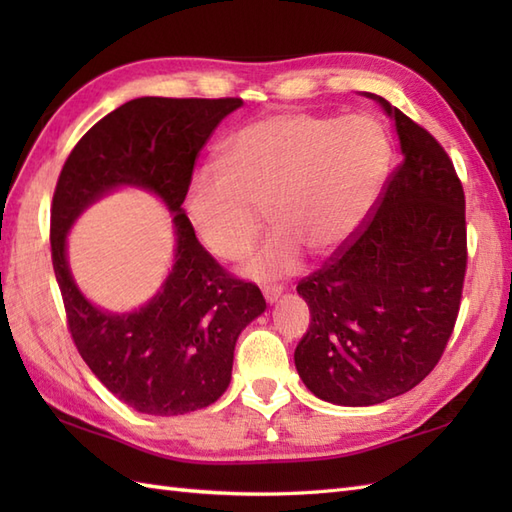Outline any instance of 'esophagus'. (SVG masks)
<instances>
[{
  "mask_svg": "<svg viewBox=\"0 0 512 512\" xmlns=\"http://www.w3.org/2000/svg\"><path fill=\"white\" fill-rule=\"evenodd\" d=\"M264 297H266L268 303H275V301L281 297V288H277V286H273V288L266 286V288H264Z\"/></svg>",
  "mask_w": 512,
  "mask_h": 512,
  "instance_id": "34e87169",
  "label": "esophagus"
}]
</instances>
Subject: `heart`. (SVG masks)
Masks as SVG:
<instances>
[{
  "label": "heart",
  "mask_w": 512,
  "mask_h": 512,
  "mask_svg": "<svg viewBox=\"0 0 512 512\" xmlns=\"http://www.w3.org/2000/svg\"><path fill=\"white\" fill-rule=\"evenodd\" d=\"M391 169L389 136L374 118L275 112L239 127L222 160L193 171L187 215L200 242L233 262L268 220L275 233L244 264L273 281L297 273L303 255L328 259L361 231Z\"/></svg>",
  "instance_id": "obj_1"
}]
</instances>
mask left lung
Wrapping results in <instances>:
<instances>
[{
	"label": "left lung",
	"instance_id": "8db88e82",
	"mask_svg": "<svg viewBox=\"0 0 512 512\" xmlns=\"http://www.w3.org/2000/svg\"><path fill=\"white\" fill-rule=\"evenodd\" d=\"M402 160L352 242L299 295L310 328L295 350L303 383L321 400L378 405L416 387L447 347L466 275L464 189L447 151L383 96Z\"/></svg>",
	"mask_w": 512,
	"mask_h": 512
}]
</instances>
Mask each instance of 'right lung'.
<instances>
[{"mask_svg":"<svg viewBox=\"0 0 512 512\" xmlns=\"http://www.w3.org/2000/svg\"><path fill=\"white\" fill-rule=\"evenodd\" d=\"M242 103L162 96L129 101L74 145L54 189L52 268L72 341L94 376L140 413L180 416L209 407L231 383L239 332L266 310L262 290L226 273L182 213L195 158ZM123 183L160 194L177 213V264L145 309L112 315L75 288L64 235L92 201Z\"/></svg>","mask_w":512,"mask_h":512,"instance_id":"right-lung-1","label":"right lung"}]
</instances>
